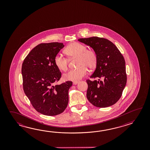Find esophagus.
Wrapping results in <instances>:
<instances>
[{
	"label": "esophagus",
	"instance_id": "34e87169",
	"mask_svg": "<svg viewBox=\"0 0 150 150\" xmlns=\"http://www.w3.org/2000/svg\"><path fill=\"white\" fill-rule=\"evenodd\" d=\"M78 83V81H74V82H73V85H76Z\"/></svg>",
	"mask_w": 150,
	"mask_h": 150
}]
</instances>
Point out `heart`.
I'll use <instances>...</instances> for the list:
<instances>
[{"label":"heart","instance_id":"1","mask_svg":"<svg viewBox=\"0 0 150 150\" xmlns=\"http://www.w3.org/2000/svg\"><path fill=\"white\" fill-rule=\"evenodd\" d=\"M65 52L70 58H78L77 66L79 68L71 70L64 74L63 78L65 80L77 81L87 74V69L95 68L98 63V55L93 50L88 49L85 45L78 42H74L69 45L65 49ZM54 64L60 70H67L68 67L69 59L61 54L56 55Z\"/></svg>","mask_w":150,"mask_h":150}]
</instances>
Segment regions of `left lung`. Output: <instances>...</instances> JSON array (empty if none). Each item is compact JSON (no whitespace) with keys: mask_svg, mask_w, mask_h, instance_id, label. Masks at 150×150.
I'll return each instance as SVG.
<instances>
[{"mask_svg":"<svg viewBox=\"0 0 150 150\" xmlns=\"http://www.w3.org/2000/svg\"><path fill=\"white\" fill-rule=\"evenodd\" d=\"M88 45L98 55V63L91 78L100 81L87 80V98L93 105L105 108L114 105L121 97L127 83L125 62L123 55L113 43L98 37L78 39Z\"/></svg>","mask_w":150,"mask_h":150,"instance_id":"obj_1","label":"left lung"}]
</instances>
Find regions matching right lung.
Wrapping results in <instances>:
<instances>
[{"label": "right lung", "instance_id": "right-lung-1", "mask_svg": "<svg viewBox=\"0 0 150 150\" xmlns=\"http://www.w3.org/2000/svg\"><path fill=\"white\" fill-rule=\"evenodd\" d=\"M63 43H41L33 48L22 65L23 88L35 110L43 115L55 116L64 112L69 102V89L72 82L54 85L61 72L54 58Z\"/></svg>", "mask_w": 150, "mask_h": 150}]
</instances>
